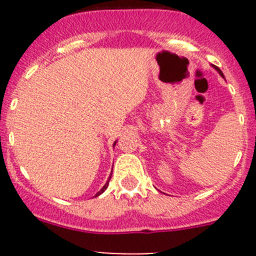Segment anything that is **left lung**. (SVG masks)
<instances>
[{
    "mask_svg": "<svg viewBox=\"0 0 256 256\" xmlns=\"http://www.w3.org/2000/svg\"><path fill=\"white\" fill-rule=\"evenodd\" d=\"M214 69H216V72H218V73H219V74H220V76H223V78H224L223 73H222V70H220V69H219V68H218V66H214Z\"/></svg>",
    "mask_w": 256,
    "mask_h": 256,
    "instance_id": "left-lung-1",
    "label": "left lung"
}]
</instances>
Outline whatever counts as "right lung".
<instances>
[{
	"label": "right lung",
	"mask_w": 256,
	"mask_h": 256,
	"mask_svg": "<svg viewBox=\"0 0 256 256\" xmlns=\"http://www.w3.org/2000/svg\"><path fill=\"white\" fill-rule=\"evenodd\" d=\"M115 144H116V141H115V142H114L112 146L115 147ZM110 178H112V176H110L109 178H108V180H106V183H105V184H104V187H102V190H100L99 192L96 193V194H95V197H98V196H100V194H102V193H104V192H105V190H106V188H108V186H109V180H110Z\"/></svg>",
	"instance_id": "1"
}]
</instances>
